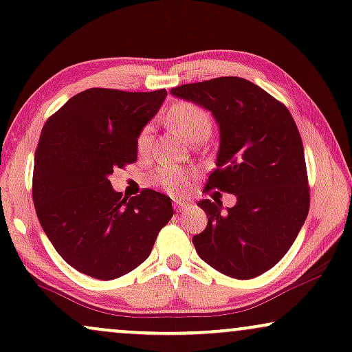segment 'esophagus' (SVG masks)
I'll use <instances>...</instances> for the list:
<instances>
[{
    "label": "esophagus",
    "mask_w": 352,
    "mask_h": 352,
    "mask_svg": "<svg viewBox=\"0 0 352 352\" xmlns=\"http://www.w3.org/2000/svg\"><path fill=\"white\" fill-rule=\"evenodd\" d=\"M188 206H190V203H187V201H177V203H175V208L179 210V211L188 208Z\"/></svg>",
    "instance_id": "1"
}]
</instances>
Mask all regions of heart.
Returning <instances> with one entry per match:
<instances>
[{"label":"heart","instance_id":"b5f03b06","mask_svg":"<svg viewBox=\"0 0 352 352\" xmlns=\"http://www.w3.org/2000/svg\"><path fill=\"white\" fill-rule=\"evenodd\" d=\"M167 121L175 129V133L188 142L198 138H208L211 131V116L208 111L197 104L188 103V101H180V103L173 104L167 111ZM149 146L151 128H144L139 134L138 149L144 154L149 149ZM190 179H192V172L177 167V165H162L154 173L155 184H159L165 192L173 197H180L187 192Z\"/></svg>","mask_w":352,"mask_h":352}]
</instances>
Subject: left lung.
<instances>
[{
    "label": "left lung",
    "instance_id": "left-lung-1",
    "mask_svg": "<svg viewBox=\"0 0 352 352\" xmlns=\"http://www.w3.org/2000/svg\"><path fill=\"white\" fill-rule=\"evenodd\" d=\"M170 93L213 114L219 129L217 170L205 190L236 197L232 208L201 200L208 217L193 245L206 264L232 278L267 272L297 239L310 208L303 144L289 109L256 83L221 77Z\"/></svg>",
    "mask_w": 352,
    "mask_h": 352
}]
</instances>
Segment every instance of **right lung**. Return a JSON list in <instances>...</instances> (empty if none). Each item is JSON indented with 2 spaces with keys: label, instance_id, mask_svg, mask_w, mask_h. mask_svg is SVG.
<instances>
[{
  "label": "right lung",
  "instance_id": "right-lung-1",
  "mask_svg": "<svg viewBox=\"0 0 352 352\" xmlns=\"http://www.w3.org/2000/svg\"><path fill=\"white\" fill-rule=\"evenodd\" d=\"M167 91L90 88L72 96L42 128L34 155L32 198L55 251L78 272L113 280L149 257L173 217L155 190L122 198L109 175L138 160L141 131Z\"/></svg>",
  "mask_w": 352,
  "mask_h": 352
}]
</instances>
